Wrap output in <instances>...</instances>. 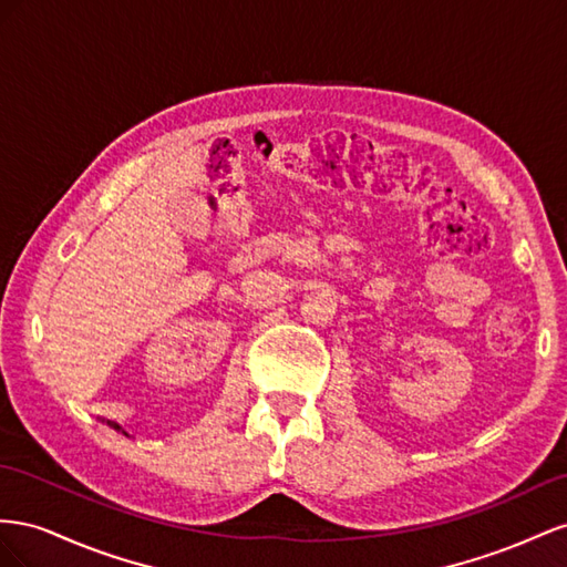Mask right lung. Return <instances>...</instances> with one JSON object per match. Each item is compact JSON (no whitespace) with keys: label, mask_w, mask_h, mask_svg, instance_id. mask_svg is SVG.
<instances>
[{"label":"right lung","mask_w":567,"mask_h":567,"mask_svg":"<svg viewBox=\"0 0 567 567\" xmlns=\"http://www.w3.org/2000/svg\"><path fill=\"white\" fill-rule=\"evenodd\" d=\"M104 423H106V425H109V427H113V430H116V432H123V434H125V436H127V432H125V430H123V427H121V425H118V423H113V420H104Z\"/></svg>","instance_id":"add662e5"}]
</instances>
